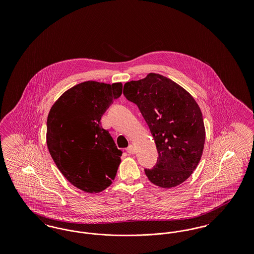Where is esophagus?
Segmentation results:
<instances>
[{
    "instance_id": "1",
    "label": "esophagus",
    "mask_w": 254,
    "mask_h": 254,
    "mask_svg": "<svg viewBox=\"0 0 254 254\" xmlns=\"http://www.w3.org/2000/svg\"><path fill=\"white\" fill-rule=\"evenodd\" d=\"M127 152L128 154H134L135 153V149H134V146L132 145H128V147L127 148Z\"/></svg>"
}]
</instances>
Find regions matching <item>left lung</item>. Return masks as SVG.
Here are the masks:
<instances>
[{
  "label": "left lung",
  "instance_id": "left-lung-1",
  "mask_svg": "<svg viewBox=\"0 0 254 254\" xmlns=\"http://www.w3.org/2000/svg\"><path fill=\"white\" fill-rule=\"evenodd\" d=\"M123 93L137 105L156 144V165L145 169L148 180L164 189L186 181L197 168L205 144L203 116L193 97L155 73L126 83Z\"/></svg>",
  "mask_w": 254,
  "mask_h": 254
}]
</instances>
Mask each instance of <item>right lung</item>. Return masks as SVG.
Instances as JSON below:
<instances>
[{"mask_svg":"<svg viewBox=\"0 0 254 254\" xmlns=\"http://www.w3.org/2000/svg\"><path fill=\"white\" fill-rule=\"evenodd\" d=\"M121 83L84 82L55 102L47 122L49 153L62 174L79 190L101 192L111 185L122 152L101 118L121 96Z\"/></svg>","mask_w":254,"mask_h":254,"instance_id":"obj_1","label":"right lung"}]
</instances>
